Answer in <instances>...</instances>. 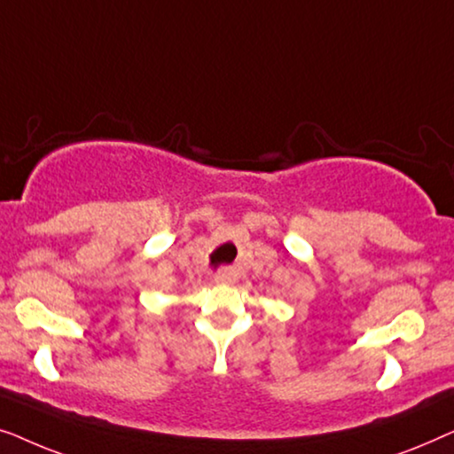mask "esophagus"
<instances>
[{
    "label": "esophagus",
    "mask_w": 454,
    "mask_h": 454,
    "mask_svg": "<svg viewBox=\"0 0 454 454\" xmlns=\"http://www.w3.org/2000/svg\"><path fill=\"white\" fill-rule=\"evenodd\" d=\"M233 272H229V270H223V272H219V275H216V283H231L233 281Z\"/></svg>",
    "instance_id": "obj_1"
}]
</instances>
